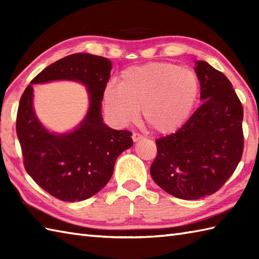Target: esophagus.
<instances>
[{
  "label": "esophagus",
  "mask_w": 259,
  "mask_h": 259,
  "mask_svg": "<svg viewBox=\"0 0 259 259\" xmlns=\"http://www.w3.org/2000/svg\"><path fill=\"white\" fill-rule=\"evenodd\" d=\"M142 138H144V137H142L140 134H137V133H134V134H133V140H134L135 142L141 140Z\"/></svg>",
  "instance_id": "esophagus-1"
}]
</instances>
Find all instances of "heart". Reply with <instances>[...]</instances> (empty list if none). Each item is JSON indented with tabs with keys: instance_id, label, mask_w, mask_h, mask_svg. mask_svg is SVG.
<instances>
[{
	"instance_id": "obj_1",
	"label": "heart",
	"mask_w": 259,
	"mask_h": 259,
	"mask_svg": "<svg viewBox=\"0 0 259 259\" xmlns=\"http://www.w3.org/2000/svg\"><path fill=\"white\" fill-rule=\"evenodd\" d=\"M199 91L191 70L170 62H152L123 71L119 87L110 84L103 93L110 120L124 125L139 118L159 134L183 126L194 109Z\"/></svg>"
}]
</instances>
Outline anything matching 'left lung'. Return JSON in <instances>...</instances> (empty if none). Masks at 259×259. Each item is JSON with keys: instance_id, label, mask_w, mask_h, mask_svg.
<instances>
[{"instance_id": "obj_1", "label": "left lung", "mask_w": 259, "mask_h": 259, "mask_svg": "<svg viewBox=\"0 0 259 259\" xmlns=\"http://www.w3.org/2000/svg\"><path fill=\"white\" fill-rule=\"evenodd\" d=\"M201 106L172 135L158 139L150 175L180 199L212 195L229 179L243 156L244 110L233 84L206 61L196 62Z\"/></svg>"}]
</instances>
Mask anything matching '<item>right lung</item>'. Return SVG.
<instances>
[{"mask_svg":"<svg viewBox=\"0 0 259 259\" xmlns=\"http://www.w3.org/2000/svg\"><path fill=\"white\" fill-rule=\"evenodd\" d=\"M111 68L107 58L71 54L42 70L21 97L16 135L25 170L42 189L62 201H81L100 191L111 178L117 158L134 145L130 131L103 123L101 101ZM57 79L80 81L90 95L85 119L67 134L50 133L32 108L31 84Z\"/></svg>","mask_w":259,"mask_h":259,"instance_id":"1","label":"right lung"}]
</instances>
